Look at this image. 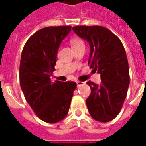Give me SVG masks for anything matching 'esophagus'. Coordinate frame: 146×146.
Instances as JSON below:
<instances>
[{
	"label": "esophagus",
	"mask_w": 146,
	"mask_h": 146,
	"mask_svg": "<svg viewBox=\"0 0 146 146\" xmlns=\"http://www.w3.org/2000/svg\"><path fill=\"white\" fill-rule=\"evenodd\" d=\"M83 84H84V82H82V81H76V85H77V87H80V86L83 85Z\"/></svg>",
	"instance_id": "34e87169"
}]
</instances>
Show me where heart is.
Instances as JSON below:
<instances>
[{
  "label": "heart",
  "instance_id": "heart-1",
  "mask_svg": "<svg viewBox=\"0 0 146 146\" xmlns=\"http://www.w3.org/2000/svg\"><path fill=\"white\" fill-rule=\"evenodd\" d=\"M70 43H71V45H72V48H73V49L81 48V47H85V44H84V41L81 40L79 38L73 39Z\"/></svg>",
  "mask_w": 146,
  "mask_h": 146
}]
</instances>
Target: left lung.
<instances>
[{"mask_svg":"<svg viewBox=\"0 0 146 146\" xmlns=\"http://www.w3.org/2000/svg\"><path fill=\"white\" fill-rule=\"evenodd\" d=\"M73 30L90 45L88 64L92 72L101 75V84L88 81L91 94L86 100L90 115L102 123L119 114L129 84V66L125 49L117 36L99 26H76Z\"/></svg>","mask_w":146,"mask_h":146,"instance_id":"8db88e82","label":"left lung"}]
</instances>
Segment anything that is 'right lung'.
Here are the masks:
<instances>
[{
    "instance_id": "1",
    "label": "right lung",
    "mask_w": 146,
    "mask_h": 146,
    "mask_svg": "<svg viewBox=\"0 0 146 146\" xmlns=\"http://www.w3.org/2000/svg\"><path fill=\"white\" fill-rule=\"evenodd\" d=\"M70 26L49 27L36 31L24 46L21 55L19 81L27 102L40 119L59 122L69 112L76 84L51 82L61 43L70 33Z\"/></svg>"
}]
</instances>
